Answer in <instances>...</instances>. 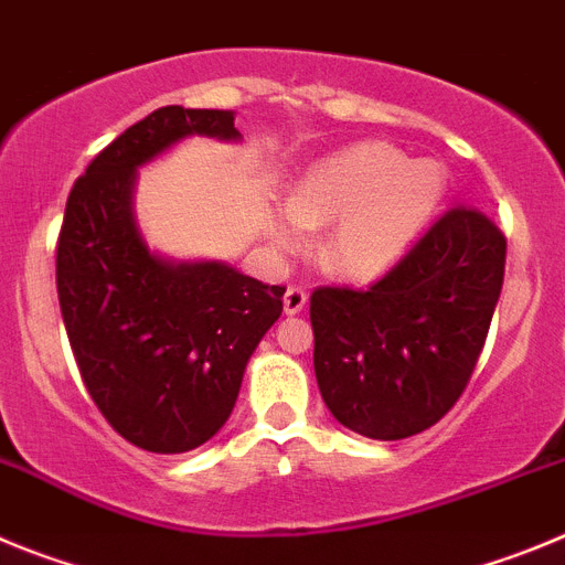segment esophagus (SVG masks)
Instances as JSON below:
<instances>
[{"mask_svg": "<svg viewBox=\"0 0 565 565\" xmlns=\"http://www.w3.org/2000/svg\"><path fill=\"white\" fill-rule=\"evenodd\" d=\"M306 302H308V294L302 291V288L299 286H288L286 288V297H282V308H286V313H299L302 311V308H306Z\"/></svg>", "mask_w": 565, "mask_h": 565, "instance_id": "obj_1", "label": "esophagus"}]
</instances>
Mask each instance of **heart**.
I'll use <instances>...</instances> for the list:
<instances>
[{
    "label": "heart",
    "instance_id": "heart-1",
    "mask_svg": "<svg viewBox=\"0 0 565 565\" xmlns=\"http://www.w3.org/2000/svg\"><path fill=\"white\" fill-rule=\"evenodd\" d=\"M450 172L438 161H413L382 141L353 143L313 163L291 206L271 221L279 252H302L308 228H328L322 263L331 274L367 282L391 271L441 212Z\"/></svg>",
    "mask_w": 565,
    "mask_h": 565
}]
</instances>
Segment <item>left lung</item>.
<instances>
[{"label": "left lung", "instance_id": "left-lung-1", "mask_svg": "<svg viewBox=\"0 0 565 565\" xmlns=\"http://www.w3.org/2000/svg\"><path fill=\"white\" fill-rule=\"evenodd\" d=\"M503 263L501 228L452 206L371 288H317L313 373L333 418L379 441L441 422L476 371Z\"/></svg>", "mask_w": 565, "mask_h": 565}]
</instances>
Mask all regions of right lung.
<instances>
[{
    "label": "right lung",
    "instance_id": "obj_1",
    "mask_svg": "<svg viewBox=\"0 0 565 565\" xmlns=\"http://www.w3.org/2000/svg\"><path fill=\"white\" fill-rule=\"evenodd\" d=\"M186 135L239 138L228 109H154L70 189L56 246L58 306L87 393L115 433L149 452L194 450L221 430L286 294L226 263L149 252L135 174Z\"/></svg>",
    "mask_w": 565,
    "mask_h": 565
}]
</instances>
